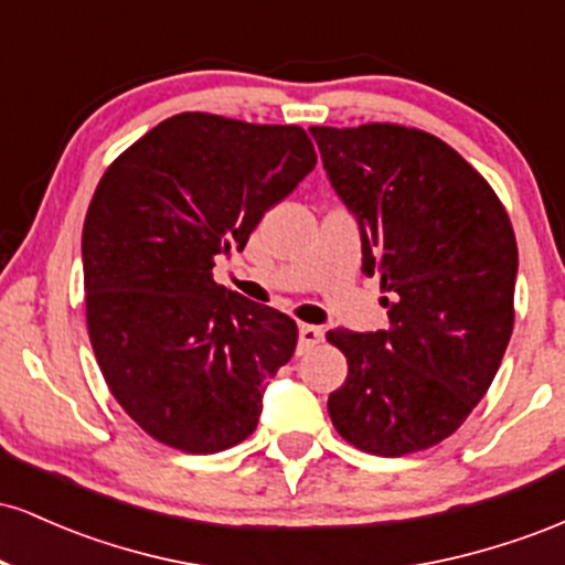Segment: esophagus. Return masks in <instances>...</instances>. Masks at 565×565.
I'll return each mask as SVG.
<instances>
[{"label":"esophagus","instance_id":"esophagus-1","mask_svg":"<svg viewBox=\"0 0 565 565\" xmlns=\"http://www.w3.org/2000/svg\"><path fill=\"white\" fill-rule=\"evenodd\" d=\"M323 340V332L319 327H310V323H300V353L316 348Z\"/></svg>","mask_w":565,"mask_h":565}]
</instances>
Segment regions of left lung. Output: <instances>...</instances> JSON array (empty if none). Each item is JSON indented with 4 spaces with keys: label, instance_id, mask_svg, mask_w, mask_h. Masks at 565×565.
Segmentation results:
<instances>
[{
    "label": "left lung",
    "instance_id": "1",
    "mask_svg": "<svg viewBox=\"0 0 565 565\" xmlns=\"http://www.w3.org/2000/svg\"><path fill=\"white\" fill-rule=\"evenodd\" d=\"M337 199L355 217L366 276L391 327L332 329L348 380L329 417L377 457L430 449L489 391L512 334L518 244L497 193L454 148L398 125L310 127Z\"/></svg>",
    "mask_w": 565,
    "mask_h": 565
}]
</instances>
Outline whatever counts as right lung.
<instances>
[{"mask_svg": "<svg viewBox=\"0 0 565 565\" xmlns=\"http://www.w3.org/2000/svg\"><path fill=\"white\" fill-rule=\"evenodd\" d=\"M313 167L295 125L178 114L103 174L82 233L89 342L114 398L159 444L215 454L255 433L297 323L212 268Z\"/></svg>", "mask_w": 565, "mask_h": 565, "instance_id": "add662e5", "label": "right lung"}]
</instances>
